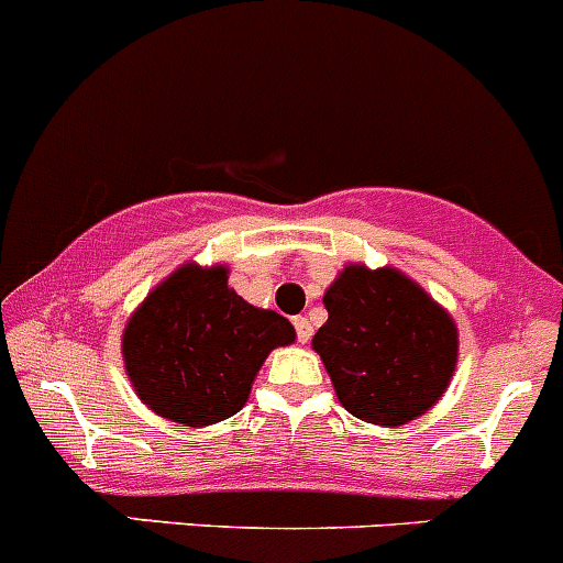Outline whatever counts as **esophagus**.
<instances>
[{
    "label": "esophagus",
    "instance_id": "34e87169",
    "mask_svg": "<svg viewBox=\"0 0 563 563\" xmlns=\"http://www.w3.org/2000/svg\"><path fill=\"white\" fill-rule=\"evenodd\" d=\"M294 330H297V341H302V344L313 335L311 322H308L306 317H294Z\"/></svg>",
    "mask_w": 563,
    "mask_h": 563
}]
</instances>
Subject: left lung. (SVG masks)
<instances>
[{
  "mask_svg": "<svg viewBox=\"0 0 563 563\" xmlns=\"http://www.w3.org/2000/svg\"><path fill=\"white\" fill-rule=\"evenodd\" d=\"M324 308L328 322L313 350L353 417L394 428L422 417L444 394L459 333L417 283L394 269L346 266Z\"/></svg>",
  "mask_w": 563,
  "mask_h": 563,
  "instance_id": "1",
  "label": "left lung"
}]
</instances>
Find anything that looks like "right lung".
Wrapping results in <instances>:
<instances>
[{
  "label": "right lung",
  "mask_w": 563,
  "mask_h": 563,
  "mask_svg": "<svg viewBox=\"0 0 563 563\" xmlns=\"http://www.w3.org/2000/svg\"><path fill=\"white\" fill-rule=\"evenodd\" d=\"M291 341V322L228 288L224 266L186 264L130 319L122 355L144 406L202 428L239 413L266 355Z\"/></svg>",
  "instance_id": "right-lung-1"
}]
</instances>
